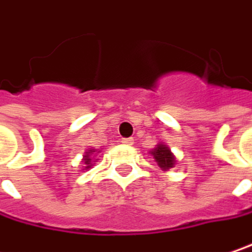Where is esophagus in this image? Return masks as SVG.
I'll use <instances>...</instances> for the list:
<instances>
[{"instance_id": "1", "label": "esophagus", "mask_w": 252, "mask_h": 252, "mask_svg": "<svg viewBox=\"0 0 252 252\" xmlns=\"http://www.w3.org/2000/svg\"><path fill=\"white\" fill-rule=\"evenodd\" d=\"M121 142L126 144V145H132V144H134V140H132V138H123Z\"/></svg>"}]
</instances>
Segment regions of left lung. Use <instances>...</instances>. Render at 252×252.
Listing matches in <instances>:
<instances>
[{"label":"left lung","mask_w":252,"mask_h":252,"mask_svg":"<svg viewBox=\"0 0 252 252\" xmlns=\"http://www.w3.org/2000/svg\"><path fill=\"white\" fill-rule=\"evenodd\" d=\"M151 154L154 156V159L161 170L168 171L175 165V157L165 144H158L154 150H151Z\"/></svg>","instance_id":"8db88e82"}]
</instances>
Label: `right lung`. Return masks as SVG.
<instances>
[{
    "mask_svg": "<svg viewBox=\"0 0 252 252\" xmlns=\"http://www.w3.org/2000/svg\"><path fill=\"white\" fill-rule=\"evenodd\" d=\"M98 153H99V151H96L94 148H90L88 153H85V156L82 158V162H84V168H85V170H88V168L93 167V162H95V161H94V157L92 156L94 155L95 157Z\"/></svg>",
    "mask_w": 252,
    "mask_h": 252,
    "instance_id": "right-lung-1",
    "label": "right lung"
}]
</instances>
